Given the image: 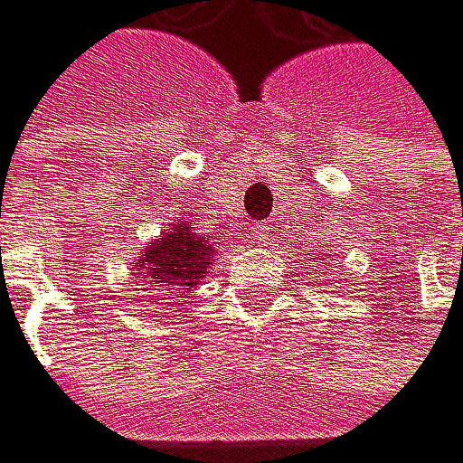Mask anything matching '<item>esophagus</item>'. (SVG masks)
<instances>
[{"label":"esophagus","mask_w":463,"mask_h":463,"mask_svg":"<svg viewBox=\"0 0 463 463\" xmlns=\"http://www.w3.org/2000/svg\"><path fill=\"white\" fill-rule=\"evenodd\" d=\"M273 236V224L270 222H261V224H253V241L259 244H267Z\"/></svg>","instance_id":"34e87169"}]
</instances>
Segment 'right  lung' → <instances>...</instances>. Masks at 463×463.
I'll list each match as a JSON object with an SVG mask.
<instances>
[{"label": "right lung", "mask_w": 463, "mask_h": 463, "mask_svg": "<svg viewBox=\"0 0 463 463\" xmlns=\"http://www.w3.org/2000/svg\"><path fill=\"white\" fill-rule=\"evenodd\" d=\"M210 244L202 241L196 233H190L187 227L175 224L170 233H165L162 241H153L145 259H138V270L150 279V288H179V290H190L204 273L207 264L213 261L210 256Z\"/></svg>", "instance_id": "add662e5"}]
</instances>
